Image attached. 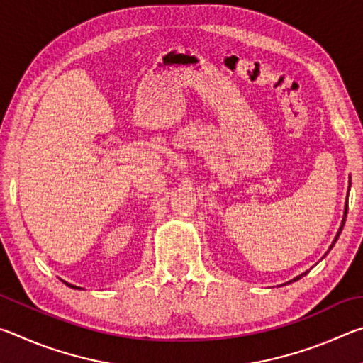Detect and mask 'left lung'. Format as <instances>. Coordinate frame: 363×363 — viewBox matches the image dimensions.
I'll return each mask as SVG.
<instances>
[{
  "label": "left lung",
  "mask_w": 363,
  "mask_h": 363,
  "mask_svg": "<svg viewBox=\"0 0 363 363\" xmlns=\"http://www.w3.org/2000/svg\"><path fill=\"white\" fill-rule=\"evenodd\" d=\"M349 187H351V181H349ZM346 216H347V199H346V203H344V214H342V220H341V225H340V229H337V232H336V237H335V240H333V243H331V245H330V248H328V251H330L331 248H333V247H335V243L337 242V238H340V233H341V230H342V227H344V223H346ZM328 251H327V253H328ZM327 253H325V255H327ZM322 259H323V257H322ZM307 272H309V270H306V272H303V274H301V275H296V277H294V279H291L290 281H286V284H284V285H288V284H291V281H296V280H299L301 277H304V275H306Z\"/></svg>",
  "instance_id": "obj_1"
}]
</instances>
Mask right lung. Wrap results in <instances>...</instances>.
<instances>
[{"instance_id":"add662e5","label":"right lung","mask_w":363,"mask_h":363,"mask_svg":"<svg viewBox=\"0 0 363 363\" xmlns=\"http://www.w3.org/2000/svg\"><path fill=\"white\" fill-rule=\"evenodd\" d=\"M64 281V280H62ZM64 284L67 285V286H70V288H78V290H82V288H79V286H75V285H72V284H67V281H64Z\"/></svg>"}]
</instances>
